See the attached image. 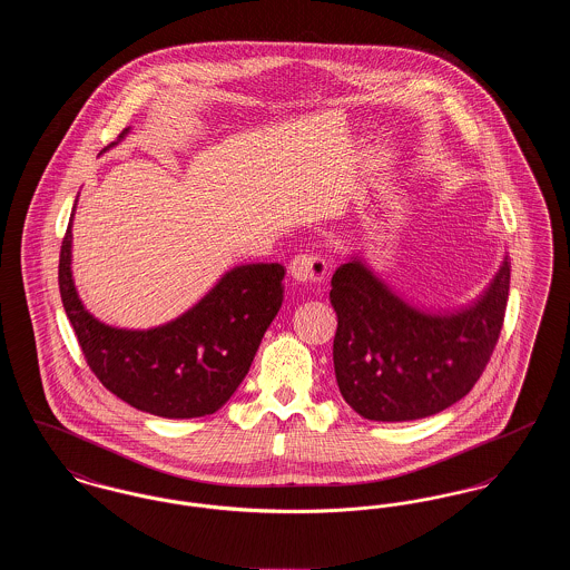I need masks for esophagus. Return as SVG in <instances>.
<instances>
[{
  "label": "esophagus",
  "mask_w": 570,
  "mask_h": 570,
  "mask_svg": "<svg viewBox=\"0 0 570 570\" xmlns=\"http://www.w3.org/2000/svg\"><path fill=\"white\" fill-rule=\"evenodd\" d=\"M288 273L297 284H318L325 277L326 263L314 254H298L291 261Z\"/></svg>",
  "instance_id": "esophagus-1"
}]
</instances>
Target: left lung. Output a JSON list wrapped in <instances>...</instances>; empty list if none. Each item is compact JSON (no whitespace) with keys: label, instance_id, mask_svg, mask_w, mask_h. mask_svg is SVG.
Returning <instances> with one entry per match:
<instances>
[{"label":"left lung","instance_id":"left-lung-1","mask_svg":"<svg viewBox=\"0 0 570 570\" xmlns=\"http://www.w3.org/2000/svg\"><path fill=\"white\" fill-rule=\"evenodd\" d=\"M511 286L504 254L470 303L423 307L353 252L333 273V367L342 397L367 421H414L453 406L481 379L495 348Z\"/></svg>","mask_w":570,"mask_h":570}]
</instances>
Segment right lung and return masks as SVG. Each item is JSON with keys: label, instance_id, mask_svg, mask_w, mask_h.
Segmentation results:
<instances>
[{"label": "right lung", "instance_id": "add662e5", "mask_svg": "<svg viewBox=\"0 0 570 570\" xmlns=\"http://www.w3.org/2000/svg\"><path fill=\"white\" fill-rule=\"evenodd\" d=\"M128 132L130 128L107 149ZM72 217L59 254V293L91 372L136 410L164 419L214 414L244 382L282 307L284 267L237 265L177 318L149 328H119L98 321L79 297L72 277Z\"/></svg>", "mask_w": 570, "mask_h": 570}]
</instances>
